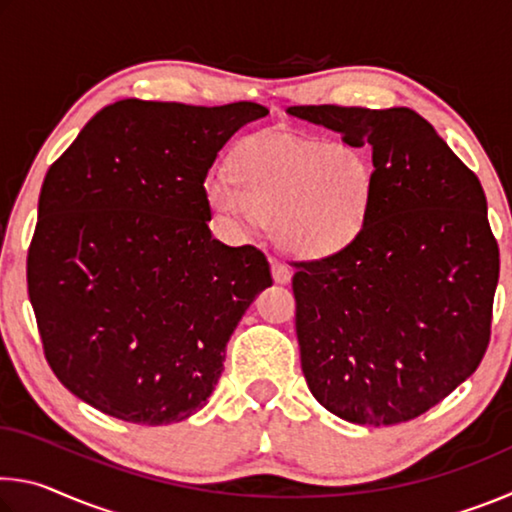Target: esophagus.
<instances>
[{"label":"esophagus","mask_w":512,"mask_h":512,"mask_svg":"<svg viewBox=\"0 0 512 512\" xmlns=\"http://www.w3.org/2000/svg\"><path fill=\"white\" fill-rule=\"evenodd\" d=\"M271 271H273V280L277 282V284H287V282H291V268L284 264V262H280V259H273L271 262Z\"/></svg>","instance_id":"obj_1"}]
</instances>
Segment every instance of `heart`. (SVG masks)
<instances>
[{
	"label": "heart",
	"mask_w": 512,
	"mask_h": 512,
	"mask_svg": "<svg viewBox=\"0 0 512 512\" xmlns=\"http://www.w3.org/2000/svg\"><path fill=\"white\" fill-rule=\"evenodd\" d=\"M232 170L207 176V203L237 232L271 221L277 246L291 255L339 253L366 223L370 167L350 144L257 133L237 146Z\"/></svg>",
	"instance_id": "1"
}]
</instances>
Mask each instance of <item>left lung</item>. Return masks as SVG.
Listing matches in <instances>:
<instances>
[{"label":"left lung","mask_w":512,"mask_h":512,"mask_svg":"<svg viewBox=\"0 0 512 512\" xmlns=\"http://www.w3.org/2000/svg\"><path fill=\"white\" fill-rule=\"evenodd\" d=\"M372 153L370 205L339 253L293 275L311 395L354 424L418 418L479 368L499 248L479 178L411 108L291 106Z\"/></svg>","instance_id":"8db88e82"}]
</instances>
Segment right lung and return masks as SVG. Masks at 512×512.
I'll return each mask as SVG.
<instances>
[{
	"label": "right lung",
	"mask_w": 512,
	"mask_h": 512,
	"mask_svg": "<svg viewBox=\"0 0 512 512\" xmlns=\"http://www.w3.org/2000/svg\"><path fill=\"white\" fill-rule=\"evenodd\" d=\"M268 110L124 99L51 164L27 282L45 357L69 393L112 418L171 424L201 411L225 345L266 287L253 246L212 237L207 171Z\"/></svg>",
	"instance_id": "obj_1"
}]
</instances>
